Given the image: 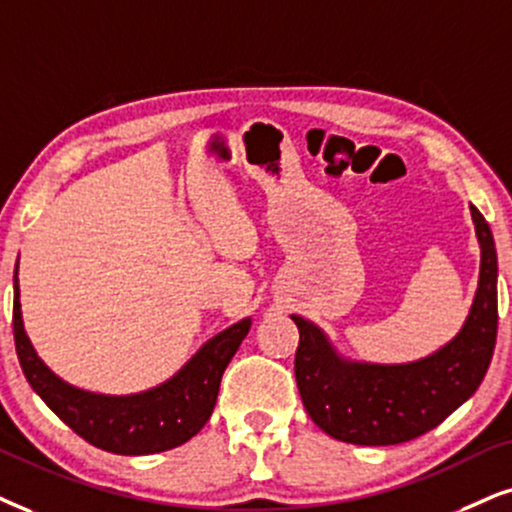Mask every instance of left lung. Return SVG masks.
<instances>
[{
    "label": "left lung",
    "instance_id": "8db88e82",
    "mask_svg": "<svg viewBox=\"0 0 512 512\" xmlns=\"http://www.w3.org/2000/svg\"><path fill=\"white\" fill-rule=\"evenodd\" d=\"M470 212L482 248L480 286L461 333L428 359L401 366L347 364L314 323L293 316L300 328L297 390L326 435L361 446L409 442L437 428L480 387L496 345L498 267L487 219L475 205Z\"/></svg>",
    "mask_w": 512,
    "mask_h": 512
}]
</instances>
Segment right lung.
<instances>
[{
  "instance_id": "right-lung-1",
  "label": "right lung",
  "mask_w": 512,
  "mask_h": 512,
  "mask_svg": "<svg viewBox=\"0 0 512 512\" xmlns=\"http://www.w3.org/2000/svg\"><path fill=\"white\" fill-rule=\"evenodd\" d=\"M250 323V319L238 321L205 342L196 357L160 387L132 397H103L63 383L37 357L23 331L16 264L14 340L25 378L70 430L111 454H160L198 435L212 416L224 368L248 335Z\"/></svg>"
}]
</instances>
